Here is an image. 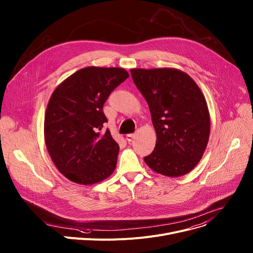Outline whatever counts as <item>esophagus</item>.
Listing matches in <instances>:
<instances>
[{
	"label": "esophagus",
	"mask_w": 253,
	"mask_h": 253,
	"mask_svg": "<svg viewBox=\"0 0 253 253\" xmlns=\"http://www.w3.org/2000/svg\"><path fill=\"white\" fill-rule=\"evenodd\" d=\"M134 138H135V133H131V134H127L126 135V139L129 141V142H131Z\"/></svg>",
	"instance_id": "1"
}]
</instances>
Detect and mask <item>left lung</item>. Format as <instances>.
<instances>
[{
    "label": "left lung",
    "mask_w": 253,
    "mask_h": 253,
    "mask_svg": "<svg viewBox=\"0 0 253 253\" xmlns=\"http://www.w3.org/2000/svg\"><path fill=\"white\" fill-rule=\"evenodd\" d=\"M131 75L148 104L157 133L156 147L144 162L165 176L187 174L200 161L209 141L211 122L205 95L180 70L132 69Z\"/></svg>",
    "instance_id": "1"
}]
</instances>
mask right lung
<instances>
[{"instance_id":"obj_1","label":"right lung","mask_w":253,"mask_h":253,"mask_svg":"<svg viewBox=\"0 0 253 253\" xmlns=\"http://www.w3.org/2000/svg\"><path fill=\"white\" fill-rule=\"evenodd\" d=\"M129 77L122 68L87 67L55 89L44 116V139L58 170L69 180L89 185L115 170L119 144L103 112L111 92Z\"/></svg>"}]
</instances>
